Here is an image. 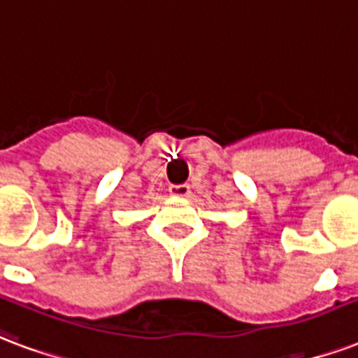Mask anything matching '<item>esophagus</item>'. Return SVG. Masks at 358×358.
<instances>
[{"label":"esophagus","instance_id":"1","mask_svg":"<svg viewBox=\"0 0 358 358\" xmlns=\"http://www.w3.org/2000/svg\"><path fill=\"white\" fill-rule=\"evenodd\" d=\"M169 192H171V195H174V197H187V195L192 193V187H189V184H172V186L169 187Z\"/></svg>","mask_w":358,"mask_h":358}]
</instances>
